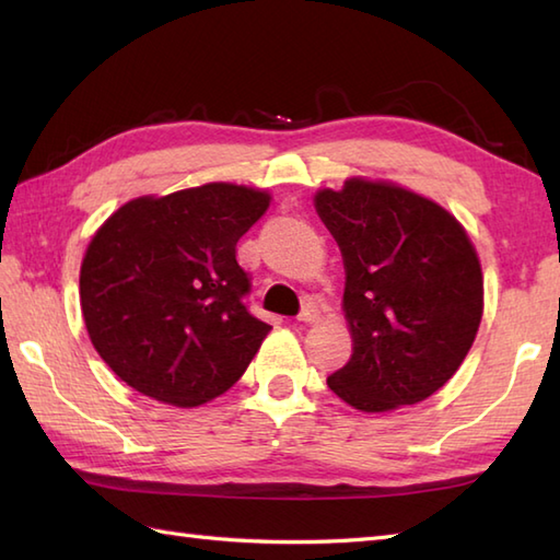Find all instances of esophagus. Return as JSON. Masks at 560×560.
Returning a JSON list of instances; mask_svg holds the SVG:
<instances>
[{"instance_id": "esophagus-1", "label": "esophagus", "mask_w": 560, "mask_h": 560, "mask_svg": "<svg viewBox=\"0 0 560 560\" xmlns=\"http://www.w3.org/2000/svg\"><path fill=\"white\" fill-rule=\"evenodd\" d=\"M317 317H319V311H317V305H315V303H305V305H303V311L299 313V319H301V323H315Z\"/></svg>"}]
</instances>
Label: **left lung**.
I'll list each match as a JSON object with an SVG mask.
<instances>
[{"label":"left lung","instance_id":"1","mask_svg":"<svg viewBox=\"0 0 560 560\" xmlns=\"http://www.w3.org/2000/svg\"><path fill=\"white\" fill-rule=\"evenodd\" d=\"M315 209L347 269L349 363L329 389L361 411L423 401L457 373L483 313L479 257L435 201L353 177L323 189Z\"/></svg>","mask_w":560,"mask_h":560}]
</instances>
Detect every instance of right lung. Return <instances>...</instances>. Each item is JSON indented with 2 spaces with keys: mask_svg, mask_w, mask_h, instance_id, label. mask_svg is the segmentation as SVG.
<instances>
[{
  "mask_svg": "<svg viewBox=\"0 0 560 560\" xmlns=\"http://www.w3.org/2000/svg\"><path fill=\"white\" fill-rule=\"evenodd\" d=\"M269 195L209 183L127 201L86 249L79 277L89 337L141 395L199 407L233 387L271 329L249 313L235 245Z\"/></svg>",
  "mask_w": 560,
  "mask_h": 560,
  "instance_id": "obj_1",
  "label": "right lung"
}]
</instances>
